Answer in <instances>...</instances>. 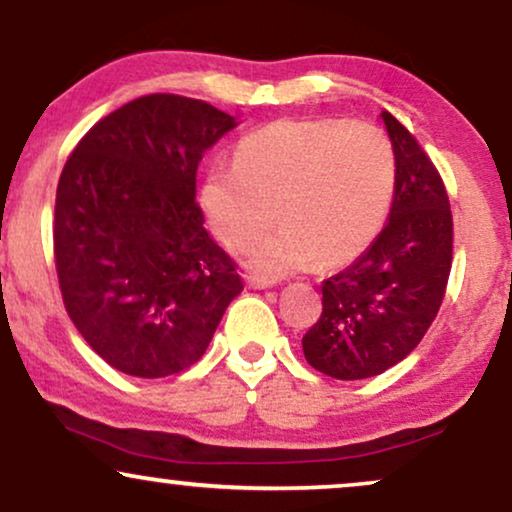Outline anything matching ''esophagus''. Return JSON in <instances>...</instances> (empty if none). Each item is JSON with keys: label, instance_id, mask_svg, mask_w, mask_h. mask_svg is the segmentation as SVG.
Listing matches in <instances>:
<instances>
[{"label": "esophagus", "instance_id": "1", "mask_svg": "<svg viewBox=\"0 0 512 512\" xmlns=\"http://www.w3.org/2000/svg\"><path fill=\"white\" fill-rule=\"evenodd\" d=\"M245 281H248L250 289H272V286L276 284L274 279H264V276H257V274L245 276Z\"/></svg>", "mask_w": 512, "mask_h": 512}]
</instances>
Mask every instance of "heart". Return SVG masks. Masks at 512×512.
Here are the masks:
<instances>
[{
  "label": "heart",
  "instance_id": "obj_1",
  "mask_svg": "<svg viewBox=\"0 0 512 512\" xmlns=\"http://www.w3.org/2000/svg\"><path fill=\"white\" fill-rule=\"evenodd\" d=\"M397 187V154L385 129L342 117L279 120L236 146V163L209 170L202 207L231 250H250L257 272L279 276L342 267L383 231Z\"/></svg>",
  "mask_w": 512,
  "mask_h": 512
}]
</instances>
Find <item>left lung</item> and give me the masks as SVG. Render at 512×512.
Masks as SVG:
<instances>
[{"label":"left lung","mask_w":512,"mask_h":512,"mask_svg":"<svg viewBox=\"0 0 512 512\" xmlns=\"http://www.w3.org/2000/svg\"><path fill=\"white\" fill-rule=\"evenodd\" d=\"M397 154L383 231L349 267L322 281V315L305 332V361L337 380H363L404 361L443 303L452 267L448 192L419 142L380 113Z\"/></svg>","instance_id":"8db88e82"}]
</instances>
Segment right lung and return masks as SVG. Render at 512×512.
Here are the masks:
<instances>
[{"label":"right lung","mask_w":512,"mask_h":512,"mask_svg":"<svg viewBox=\"0 0 512 512\" xmlns=\"http://www.w3.org/2000/svg\"><path fill=\"white\" fill-rule=\"evenodd\" d=\"M236 125L204 101L151 93L88 129L64 163L52 231L62 301L120 373L190 368L243 291L195 199L204 151Z\"/></svg>","instance_id":"right-lung-1"}]
</instances>
